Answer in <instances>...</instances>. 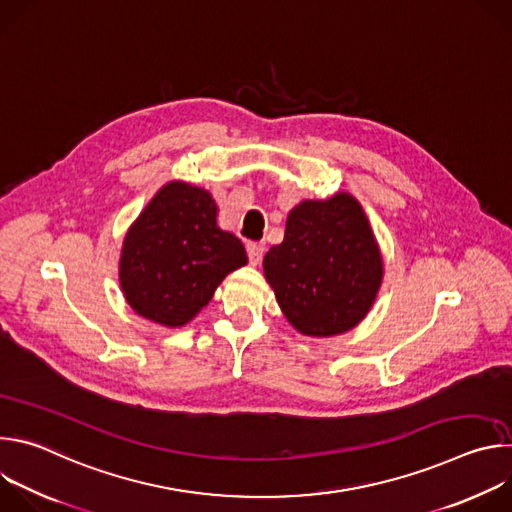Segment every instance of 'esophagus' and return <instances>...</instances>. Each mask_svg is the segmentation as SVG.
<instances>
[{
    "instance_id": "obj_1",
    "label": "esophagus",
    "mask_w": 512,
    "mask_h": 512,
    "mask_svg": "<svg viewBox=\"0 0 512 512\" xmlns=\"http://www.w3.org/2000/svg\"><path fill=\"white\" fill-rule=\"evenodd\" d=\"M247 255H249V261H251L253 265L261 263V259H263V255H265V243H261V241H249V243H247Z\"/></svg>"
}]
</instances>
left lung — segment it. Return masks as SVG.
Instances as JSON below:
<instances>
[{
	"label": "left lung",
	"instance_id": "1",
	"mask_svg": "<svg viewBox=\"0 0 512 512\" xmlns=\"http://www.w3.org/2000/svg\"><path fill=\"white\" fill-rule=\"evenodd\" d=\"M263 269L285 318L306 336L354 328L371 310L383 279L367 216L342 192L291 210L283 243L267 251Z\"/></svg>",
	"mask_w": 512,
	"mask_h": 512
}]
</instances>
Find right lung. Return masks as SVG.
I'll use <instances>...</instances> for the list:
<instances>
[{"label": "right lung", "instance_id": "right-lung-1", "mask_svg": "<svg viewBox=\"0 0 512 512\" xmlns=\"http://www.w3.org/2000/svg\"><path fill=\"white\" fill-rule=\"evenodd\" d=\"M247 263L243 243L216 227L212 196L184 182L166 184L129 229L121 253V287L143 318L184 326L216 285Z\"/></svg>", "mask_w": 512, "mask_h": 512}]
</instances>
